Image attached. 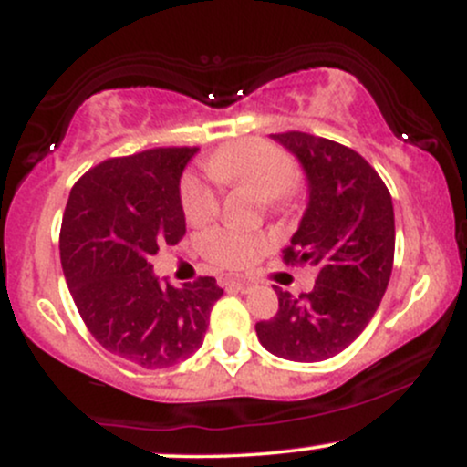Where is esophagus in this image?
<instances>
[{"label": "esophagus", "mask_w": 467, "mask_h": 467, "mask_svg": "<svg viewBox=\"0 0 467 467\" xmlns=\"http://www.w3.org/2000/svg\"><path fill=\"white\" fill-rule=\"evenodd\" d=\"M222 285L226 289H237V292H248L252 287L250 281H234V278H226V281H222Z\"/></svg>", "instance_id": "esophagus-1"}]
</instances>
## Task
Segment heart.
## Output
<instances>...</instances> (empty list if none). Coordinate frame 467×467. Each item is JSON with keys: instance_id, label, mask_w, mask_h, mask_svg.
<instances>
[{"instance_id": "obj_1", "label": "heart", "mask_w": 467, "mask_h": 467, "mask_svg": "<svg viewBox=\"0 0 467 467\" xmlns=\"http://www.w3.org/2000/svg\"><path fill=\"white\" fill-rule=\"evenodd\" d=\"M206 171L219 184L250 186L265 197L270 206L285 202L292 195L296 180V164L276 144L261 138H244L228 144L208 160ZM182 211L191 223H203L219 211V195L208 182L189 173L180 186ZM265 241L254 234L233 228H211L202 234L200 250L211 264L226 270H244L254 264Z\"/></svg>"}]
</instances>
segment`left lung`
<instances>
[{"label": "left lung", "mask_w": 467, "mask_h": 467, "mask_svg": "<svg viewBox=\"0 0 467 467\" xmlns=\"http://www.w3.org/2000/svg\"><path fill=\"white\" fill-rule=\"evenodd\" d=\"M298 160L307 208L285 248V264L316 267V285L294 298L276 287L278 312L256 323L267 351L294 362L334 358L371 323L395 254L390 192L360 153L303 131L272 133Z\"/></svg>", "instance_id": "8db88e82"}]
</instances>
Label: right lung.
<instances>
[{
    "instance_id": "1",
    "label": "right lung",
    "mask_w": 467,
    "mask_h": 467,
    "mask_svg": "<svg viewBox=\"0 0 467 467\" xmlns=\"http://www.w3.org/2000/svg\"><path fill=\"white\" fill-rule=\"evenodd\" d=\"M197 151L105 160L74 184L63 213L58 250L80 318L107 351L142 368L173 367L200 349L223 294L213 276L160 283L149 261L184 237L180 180Z\"/></svg>"
}]
</instances>
